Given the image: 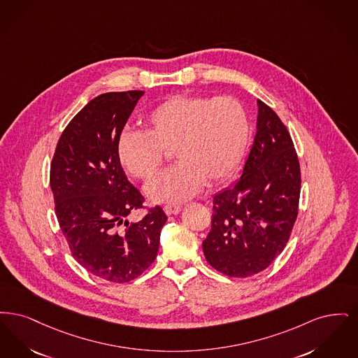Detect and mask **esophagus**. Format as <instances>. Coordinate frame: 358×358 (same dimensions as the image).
<instances>
[{"instance_id": "34e87169", "label": "esophagus", "mask_w": 358, "mask_h": 358, "mask_svg": "<svg viewBox=\"0 0 358 358\" xmlns=\"http://www.w3.org/2000/svg\"><path fill=\"white\" fill-rule=\"evenodd\" d=\"M163 210H164V213H166L167 215H175V214H178V213L180 211V206H171V204H167V206H164V207H163Z\"/></svg>"}]
</instances>
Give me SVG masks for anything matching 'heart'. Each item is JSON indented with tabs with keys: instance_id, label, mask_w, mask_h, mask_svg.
Returning a JSON list of instances; mask_svg holds the SVG:
<instances>
[{
	"instance_id": "b5f03b06",
	"label": "heart",
	"mask_w": 358,
	"mask_h": 358,
	"mask_svg": "<svg viewBox=\"0 0 358 358\" xmlns=\"http://www.w3.org/2000/svg\"><path fill=\"white\" fill-rule=\"evenodd\" d=\"M143 131H123L116 141L119 163L148 180L169 157L179 163L147 186L154 202H185L206 180L215 185L233 173L248 150L249 115L231 96H175L148 112Z\"/></svg>"
}]
</instances>
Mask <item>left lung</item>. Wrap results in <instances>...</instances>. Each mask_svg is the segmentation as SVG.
Instances as JSON below:
<instances>
[{
	"label": "left lung",
	"instance_id": "8db88e82",
	"mask_svg": "<svg viewBox=\"0 0 358 358\" xmlns=\"http://www.w3.org/2000/svg\"><path fill=\"white\" fill-rule=\"evenodd\" d=\"M257 104V134L243 172L214 196L211 230L203 241L207 262L235 278L271 264L298 215L301 170L293 140L273 109Z\"/></svg>",
	"mask_w": 358,
	"mask_h": 358
}]
</instances>
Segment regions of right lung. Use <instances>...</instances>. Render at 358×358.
Wrapping results in <instances>:
<instances>
[{
	"instance_id": "1",
	"label": "right lung",
	"mask_w": 358,
	"mask_h": 358,
	"mask_svg": "<svg viewBox=\"0 0 358 358\" xmlns=\"http://www.w3.org/2000/svg\"><path fill=\"white\" fill-rule=\"evenodd\" d=\"M143 91L92 99L62 131L50 163L60 229L73 258L101 280L124 283L155 261L167 215L155 206L129 223L144 198L125 176L116 141Z\"/></svg>"
}]
</instances>
